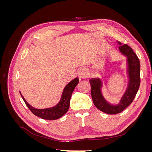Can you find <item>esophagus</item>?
<instances>
[{
  "mask_svg": "<svg viewBox=\"0 0 152 152\" xmlns=\"http://www.w3.org/2000/svg\"><path fill=\"white\" fill-rule=\"evenodd\" d=\"M89 73L88 71L87 70V69L85 68H82L79 70V76L80 78H82V79H85L87 76H88Z\"/></svg>",
  "mask_w": 152,
  "mask_h": 152,
  "instance_id": "esophagus-1",
  "label": "esophagus"
}]
</instances>
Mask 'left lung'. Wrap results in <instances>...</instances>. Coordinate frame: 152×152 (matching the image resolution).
Here are the masks:
<instances>
[{"label":"left lung","instance_id":"1","mask_svg":"<svg viewBox=\"0 0 152 152\" xmlns=\"http://www.w3.org/2000/svg\"><path fill=\"white\" fill-rule=\"evenodd\" d=\"M119 44H121L118 42ZM120 51L127 58L128 74L129 77L128 87L117 105L109 104L101 92L102 84L99 79L89 80L91 86V96L96 107L108 114H116L122 112L134 100L140 86V63L138 57L132 49L127 44L119 45Z\"/></svg>","mask_w":152,"mask_h":152}]
</instances>
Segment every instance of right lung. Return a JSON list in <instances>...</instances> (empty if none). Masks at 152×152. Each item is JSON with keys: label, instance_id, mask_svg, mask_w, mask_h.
<instances>
[{"label": "right lung", "instance_id": "add662e5", "mask_svg": "<svg viewBox=\"0 0 152 152\" xmlns=\"http://www.w3.org/2000/svg\"><path fill=\"white\" fill-rule=\"evenodd\" d=\"M78 83H79V79L77 77L69 82L63 90L60 102L55 107L49 108L37 109L32 107L26 102L20 92V93L27 107L35 115L45 119V120H56V119L61 117L67 112L69 107H70V101L72 93Z\"/></svg>", "mask_w": 152, "mask_h": 152}]
</instances>
